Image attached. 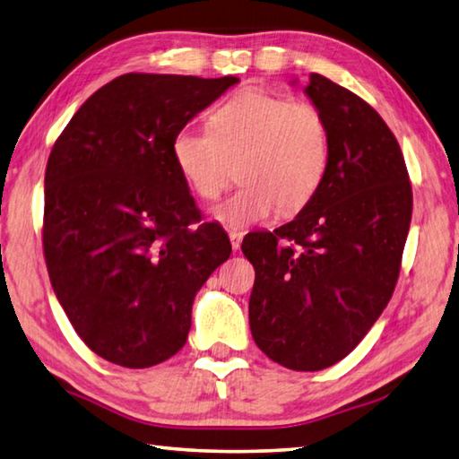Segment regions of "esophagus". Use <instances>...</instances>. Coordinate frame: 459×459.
<instances>
[{
	"label": "esophagus",
	"instance_id": "obj_1",
	"mask_svg": "<svg viewBox=\"0 0 459 459\" xmlns=\"http://www.w3.org/2000/svg\"><path fill=\"white\" fill-rule=\"evenodd\" d=\"M242 239H244L242 231H230V242H231V247H234V250H239V246H242Z\"/></svg>",
	"mask_w": 459,
	"mask_h": 459
}]
</instances>
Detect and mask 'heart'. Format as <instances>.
Masks as SVG:
<instances>
[{
    "instance_id": "1",
    "label": "heart",
    "mask_w": 459,
    "mask_h": 459,
    "mask_svg": "<svg viewBox=\"0 0 459 459\" xmlns=\"http://www.w3.org/2000/svg\"><path fill=\"white\" fill-rule=\"evenodd\" d=\"M173 160L201 199L213 201L238 167L242 183L213 209L225 225L246 228L276 212L294 213L316 195L331 160V133L315 104L266 91L231 96L209 117V131L185 126Z\"/></svg>"
}]
</instances>
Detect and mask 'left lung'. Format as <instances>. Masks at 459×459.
Segmentation results:
<instances>
[{
    "mask_svg": "<svg viewBox=\"0 0 459 459\" xmlns=\"http://www.w3.org/2000/svg\"><path fill=\"white\" fill-rule=\"evenodd\" d=\"M304 94L331 133L326 175L292 221L247 234L242 252L255 270V344L292 371H320L347 357L391 300L413 195L395 134L373 107L320 74Z\"/></svg>",
    "mask_w": 459,
    "mask_h": 459,
    "instance_id": "1",
    "label": "left lung"
}]
</instances>
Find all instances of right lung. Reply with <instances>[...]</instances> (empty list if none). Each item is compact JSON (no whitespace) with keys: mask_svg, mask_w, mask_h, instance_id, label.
<instances>
[{"mask_svg":"<svg viewBox=\"0 0 459 459\" xmlns=\"http://www.w3.org/2000/svg\"><path fill=\"white\" fill-rule=\"evenodd\" d=\"M236 76L125 74L99 88L54 143L44 255L56 299L96 355L152 367L183 349L199 288L230 258L201 221L173 139Z\"/></svg>","mask_w":459,"mask_h":459,"instance_id":"1","label":"right lung"}]
</instances>
